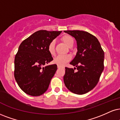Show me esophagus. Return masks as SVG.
<instances>
[{"label": "esophagus", "mask_w": 120, "mask_h": 120, "mask_svg": "<svg viewBox=\"0 0 120 120\" xmlns=\"http://www.w3.org/2000/svg\"><path fill=\"white\" fill-rule=\"evenodd\" d=\"M63 68L62 67H60V66H58V68Z\"/></svg>", "instance_id": "esophagus-1"}]
</instances>
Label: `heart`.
<instances>
[{"instance_id":"1","label":"heart","mask_w":120,"mask_h":120,"mask_svg":"<svg viewBox=\"0 0 120 120\" xmlns=\"http://www.w3.org/2000/svg\"><path fill=\"white\" fill-rule=\"evenodd\" d=\"M60 39L66 45H67L69 47H72L74 43V40L73 38L69 35L66 34L63 35ZM55 45L56 41L54 40H53L51 42H50L48 45L47 49H48V52L52 56L54 55V54H55ZM71 60V56L68 55V54H67V55H60L57 56L54 59L53 62L55 64H57L58 66L62 67V66H64L67 62H68L69 60Z\"/></svg>"}]
</instances>
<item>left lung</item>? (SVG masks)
<instances>
[{
    "instance_id": "1",
    "label": "left lung",
    "mask_w": 120,
    "mask_h": 120,
    "mask_svg": "<svg viewBox=\"0 0 120 120\" xmlns=\"http://www.w3.org/2000/svg\"><path fill=\"white\" fill-rule=\"evenodd\" d=\"M76 40L77 52L70 64L73 68L66 67L63 80L69 91L75 94H85L98 82L104 69L105 53L96 37L83 30H65ZM76 69L77 71L74 70Z\"/></svg>"
}]
</instances>
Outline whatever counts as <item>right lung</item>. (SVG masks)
<instances>
[{
  "instance_id": "obj_1",
  "label": "right lung",
  "mask_w": 120,
  "mask_h": 120,
  "mask_svg": "<svg viewBox=\"0 0 120 120\" xmlns=\"http://www.w3.org/2000/svg\"><path fill=\"white\" fill-rule=\"evenodd\" d=\"M61 32L38 30L19 45L14 60V77L26 94L39 96L48 89L57 66L54 64L44 67L53 60L47 47Z\"/></svg>"
}]
</instances>
